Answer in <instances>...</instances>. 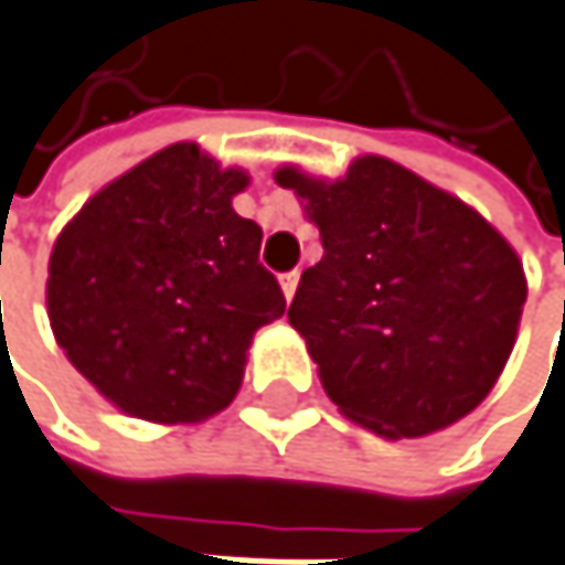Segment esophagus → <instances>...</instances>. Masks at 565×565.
<instances>
[{
  "mask_svg": "<svg viewBox=\"0 0 565 565\" xmlns=\"http://www.w3.org/2000/svg\"><path fill=\"white\" fill-rule=\"evenodd\" d=\"M297 284H300V271H287V275H281V290L287 300L297 294Z\"/></svg>",
  "mask_w": 565,
  "mask_h": 565,
  "instance_id": "1",
  "label": "esophagus"
}]
</instances>
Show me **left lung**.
Instances as JSON below:
<instances>
[{"instance_id": "left-lung-1", "label": "left lung", "mask_w": 565, "mask_h": 565, "mask_svg": "<svg viewBox=\"0 0 565 565\" xmlns=\"http://www.w3.org/2000/svg\"><path fill=\"white\" fill-rule=\"evenodd\" d=\"M319 226L322 258L287 310L339 413L422 438L473 413L514 349L527 297L514 249L460 198L383 159L345 179L278 169Z\"/></svg>"}]
</instances>
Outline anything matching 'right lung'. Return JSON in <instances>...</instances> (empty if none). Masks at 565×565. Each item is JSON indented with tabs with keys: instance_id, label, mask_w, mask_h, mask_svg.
Returning <instances> with one entry per match:
<instances>
[{
	"instance_id": "add662e5",
	"label": "right lung",
	"mask_w": 565,
	"mask_h": 565,
	"mask_svg": "<svg viewBox=\"0 0 565 565\" xmlns=\"http://www.w3.org/2000/svg\"><path fill=\"white\" fill-rule=\"evenodd\" d=\"M246 184L198 143H172L105 184L56 236L53 335L127 415L201 422L226 409L252 335L287 310L258 262L262 226L233 211Z\"/></svg>"
}]
</instances>
